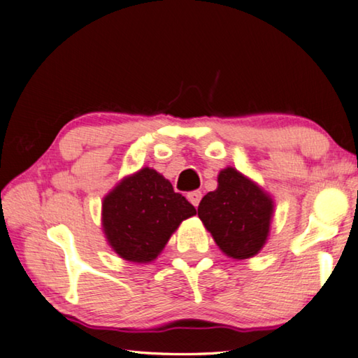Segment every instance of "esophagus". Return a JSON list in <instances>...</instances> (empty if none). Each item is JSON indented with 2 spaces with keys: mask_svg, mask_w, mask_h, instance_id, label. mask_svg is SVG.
Returning <instances> with one entry per match:
<instances>
[{
  "mask_svg": "<svg viewBox=\"0 0 358 358\" xmlns=\"http://www.w3.org/2000/svg\"><path fill=\"white\" fill-rule=\"evenodd\" d=\"M187 198H188V201H190L194 207H198L199 206V201L202 198V193L198 192V190L196 192H190V193L187 194Z\"/></svg>",
  "mask_w": 358,
  "mask_h": 358,
  "instance_id": "1",
  "label": "esophagus"
}]
</instances>
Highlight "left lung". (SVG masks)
I'll return each instance as SVG.
<instances>
[{"label": "left lung", "mask_w": 358, "mask_h": 358, "mask_svg": "<svg viewBox=\"0 0 358 358\" xmlns=\"http://www.w3.org/2000/svg\"><path fill=\"white\" fill-rule=\"evenodd\" d=\"M274 202L268 193L232 166L218 174V188L201 199L198 217L229 257H254L265 245Z\"/></svg>", "instance_id": "1"}]
</instances>
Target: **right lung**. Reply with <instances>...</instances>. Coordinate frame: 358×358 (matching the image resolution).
Segmentation results:
<instances>
[{"instance_id": "obj_1", "label": "right lung", "mask_w": 358, "mask_h": 358, "mask_svg": "<svg viewBox=\"0 0 358 358\" xmlns=\"http://www.w3.org/2000/svg\"><path fill=\"white\" fill-rule=\"evenodd\" d=\"M196 215L152 168L127 176L103 201L106 238L121 259L148 263L162 252L184 220Z\"/></svg>"}]
</instances>
